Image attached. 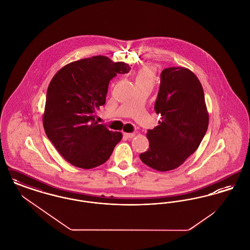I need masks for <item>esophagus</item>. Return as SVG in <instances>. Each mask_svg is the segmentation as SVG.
I'll return each mask as SVG.
<instances>
[{"instance_id": "obj_1", "label": "esophagus", "mask_w": 250, "mask_h": 250, "mask_svg": "<svg viewBox=\"0 0 250 250\" xmlns=\"http://www.w3.org/2000/svg\"><path fill=\"white\" fill-rule=\"evenodd\" d=\"M135 133H124V136L125 137V138H127V139H132V138H134L135 137Z\"/></svg>"}]
</instances>
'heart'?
I'll list each match as a JSON object with an SVG mask.
<instances>
[{
    "label": "heart",
    "mask_w": 250,
    "mask_h": 250,
    "mask_svg": "<svg viewBox=\"0 0 250 250\" xmlns=\"http://www.w3.org/2000/svg\"><path fill=\"white\" fill-rule=\"evenodd\" d=\"M156 77V69L153 65H144L139 69L136 75L135 80L137 84H152L154 85Z\"/></svg>",
    "instance_id": "b5f03b06"
}]
</instances>
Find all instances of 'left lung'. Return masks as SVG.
Instances as JSON below:
<instances>
[{"instance_id":"8db88e82","label":"left lung","mask_w":250,"mask_h":250,"mask_svg":"<svg viewBox=\"0 0 250 250\" xmlns=\"http://www.w3.org/2000/svg\"><path fill=\"white\" fill-rule=\"evenodd\" d=\"M155 110L161 121L147 132L149 149L140 157L155 170L168 171L198 149L208 128L209 113L197 76L186 67L164 69Z\"/></svg>"}]
</instances>
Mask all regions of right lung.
<instances>
[{
    "label": "right lung",
    "mask_w": 250,
    "mask_h": 250,
    "mask_svg": "<svg viewBox=\"0 0 250 250\" xmlns=\"http://www.w3.org/2000/svg\"><path fill=\"white\" fill-rule=\"evenodd\" d=\"M130 66L106 56L79 60L62 67L48 85L43 125L60 155L73 166L93 168L105 163L123 138L95 121L106 103L109 82Z\"/></svg>",
    "instance_id": "obj_1"
}]
</instances>
